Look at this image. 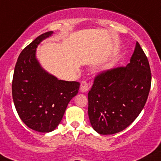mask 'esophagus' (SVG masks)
<instances>
[{
  "label": "esophagus",
  "mask_w": 161,
  "mask_h": 161,
  "mask_svg": "<svg viewBox=\"0 0 161 161\" xmlns=\"http://www.w3.org/2000/svg\"><path fill=\"white\" fill-rule=\"evenodd\" d=\"M89 84L87 81H85V80H83V81L81 82V84H80V91H81L82 92H88V90H89Z\"/></svg>",
  "instance_id": "esophagus-1"
}]
</instances>
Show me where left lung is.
Returning <instances> with one entry per match:
<instances>
[{"label":"left lung","instance_id":"8db88e82","mask_svg":"<svg viewBox=\"0 0 161 161\" xmlns=\"http://www.w3.org/2000/svg\"><path fill=\"white\" fill-rule=\"evenodd\" d=\"M151 80L148 58L137 42L126 66L103 71L95 77L88 94V117L93 129L107 135L129 126L145 106Z\"/></svg>","mask_w":161,"mask_h":161}]
</instances>
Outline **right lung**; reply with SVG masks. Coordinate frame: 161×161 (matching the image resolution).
I'll list each match as a JSON object with an SVG mask.
<instances>
[{
    "mask_svg": "<svg viewBox=\"0 0 161 161\" xmlns=\"http://www.w3.org/2000/svg\"><path fill=\"white\" fill-rule=\"evenodd\" d=\"M53 34L38 36L19 54L13 74L12 91L16 111L27 126L41 133L53 131L62 121L80 83L58 80L41 67L36 48Z\"/></svg>",
    "mask_w": 161,
    "mask_h": 161,
    "instance_id": "add662e5",
    "label": "right lung"
}]
</instances>
